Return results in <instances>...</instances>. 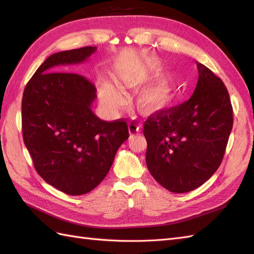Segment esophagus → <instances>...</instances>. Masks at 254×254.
Listing matches in <instances>:
<instances>
[{
	"label": "esophagus",
	"instance_id": "esophagus-1",
	"mask_svg": "<svg viewBox=\"0 0 254 254\" xmlns=\"http://www.w3.org/2000/svg\"><path fill=\"white\" fill-rule=\"evenodd\" d=\"M128 130H129V133L130 135H133L135 134L137 131L140 130V126L137 124V122L135 121H130L128 123Z\"/></svg>",
	"mask_w": 254,
	"mask_h": 254
}]
</instances>
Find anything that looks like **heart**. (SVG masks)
I'll return each instance as SVG.
<instances>
[{
    "label": "heart",
    "instance_id": "b5f03b06",
    "mask_svg": "<svg viewBox=\"0 0 254 254\" xmlns=\"http://www.w3.org/2000/svg\"><path fill=\"white\" fill-rule=\"evenodd\" d=\"M160 68L153 66L151 71L140 73L130 72L122 76V84L126 89H136L147 83L159 73ZM177 80L172 74L161 75L159 78L144 88L135 98L137 110L145 115H152L170 109L176 97ZM102 98L109 108H117L123 103V95L110 83L102 87Z\"/></svg>",
    "mask_w": 254,
    "mask_h": 254
}]
</instances>
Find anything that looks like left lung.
Segmentation results:
<instances>
[{
    "mask_svg": "<svg viewBox=\"0 0 254 254\" xmlns=\"http://www.w3.org/2000/svg\"><path fill=\"white\" fill-rule=\"evenodd\" d=\"M198 82L189 101L145 121L146 164L173 193H187L209 180L224 158L233 126L228 90L210 68L196 63Z\"/></svg>",
    "mask_w": 254,
    "mask_h": 254,
    "instance_id": "8db88e82",
    "label": "left lung"
}]
</instances>
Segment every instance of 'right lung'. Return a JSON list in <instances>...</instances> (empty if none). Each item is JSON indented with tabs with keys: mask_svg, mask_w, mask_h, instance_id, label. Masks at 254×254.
Listing matches in <instances>:
<instances>
[{
	"mask_svg": "<svg viewBox=\"0 0 254 254\" xmlns=\"http://www.w3.org/2000/svg\"><path fill=\"white\" fill-rule=\"evenodd\" d=\"M95 51L84 47L53 54L29 79L22 98L23 141L37 173L72 196L87 194L104 180L129 137L125 121L106 122L92 111L96 88L89 79L54 72L83 63Z\"/></svg>",
	"mask_w": 254,
	"mask_h": 254,
	"instance_id": "add662e5",
	"label": "right lung"
}]
</instances>
